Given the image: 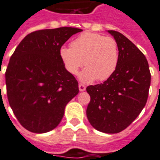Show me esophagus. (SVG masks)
I'll use <instances>...</instances> for the list:
<instances>
[{"instance_id":"obj_1","label":"esophagus","mask_w":160,"mask_h":160,"mask_svg":"<svg viewBox=\"0 0 160 160\" xmlns=\"http://www.w3.org/2000/svg\"><path fill=\"white\" fill-rule=\"evenodd\" d=\"M85 88H86V87H85V85L83 84H79V89H80V91H84L85 90Z\"/></svg>"}]
</instances>
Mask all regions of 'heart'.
I'll return each instance as SVG.
<instances>
[{
  "label": "heart",
  "instance_id": "1",
  "mask_svg": "<svg viewBox=\"0 0 160 160\" xmlns=\"http://www.w3.org/2000/svg\"><path fill=\"white\" fill-rule=\"evenodd\" d=\"M60 58L66 69L73 76L79 73L84 62L86 68L80 75L83 82L90 83L95 80L104 81L117 68L119 47L113 37L87 32L72 41L71 48H61Z\"/></svg>",
  "mask_w": 160,
  "mask_h": 160
}]
</instances>
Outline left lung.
Listing matches in <instances>:
<instances>
[{
  "instance_id": "left-lung-1",
  "label": "left lung",
  "mask_w": 160,
  "mask_h": 160,
  "mask_svg": "<svg viewBox=\"0 0 160 160\" xmlns=\"http://www.w3.org/2000/svg\"><path fill=\"white\" fill-rule=\"evenodd\" d=\"M108 32L118 44L119 63L109 79L86 88L90 96L86 115L97 130L117 133L128 128L146 106L151 72L145 55L132 41L120 32Z\"/></svg>"
}]
</instances>
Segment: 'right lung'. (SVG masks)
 Listing matches in <instances>:
<instances>
[{
    "label": "right lung",
    "instance_id": "obj_1",
    "mask_svg": "<svg viewBox=\"0 0 160 160\" xmlns=\"http://www.w3.org/2000/svg\"><path fill=\"white\" fill-rule=\"evenodd\" d=\"M80 32L62 27L31 32L10 57L5 72L8 101L28 131L44 133L56 128L66 105L78 94V81L66 70L60 49Z\"/></svg>",
    "mask_w": 160,
    "mask_h": 160
}]
</instances>
